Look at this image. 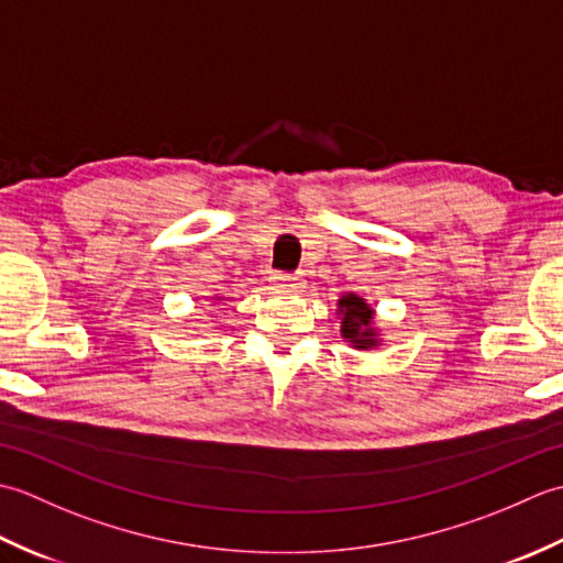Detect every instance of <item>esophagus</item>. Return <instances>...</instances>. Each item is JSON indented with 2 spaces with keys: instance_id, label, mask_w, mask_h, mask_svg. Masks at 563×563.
I'll return each mask as SVG.
<instances>
[{
  "instance_id": "obj_1",
  "label": "esophagus",
  "mask_w": 563,
  "mask_h": 563,
  "mask_svg": "<svg viewBox=\"0 0 563 563\" xmlns=\"http://www.w3.org/2000/svg\"><path fill=\"white\" fill-rule=\"evenodd\" d=\"M273 288H280V290H302L305 288V278L302 275H285V273H275L273 278Z\"/></svg>"
}]
</instances>
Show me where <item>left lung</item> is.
Segmentation results:
<instances>
[{
	"label": "left lung",
	"instance_id": "1",
	"mask_svg": "<svg viewBox=\"0 0 563 563\" xmlns=\"http://www.w3.org/2000/svg\"><path fill=\"white\" fill-rule=\"evenodd\" d=\"M339 314H341V336L349 341L353 349L365 351L379 345L377 329L373 327L375 309L369 307L363 297L357 295H343L339 300Z\"/></svg>",
	"mask_w": 563,
	"mask_h": 563
}]
</instances>
